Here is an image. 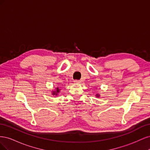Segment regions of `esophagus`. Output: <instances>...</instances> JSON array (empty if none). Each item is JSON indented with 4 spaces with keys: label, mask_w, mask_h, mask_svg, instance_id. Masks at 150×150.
I'll list each match as a JSON object with an SVG mask.
<instances>
[{
    "label": "esophagus",
    "mask_w": 150,
    "mask_h": 150,
    "mask_svg": "<svg viewBox=\"0 0 150 150\" xmlns=\"http://www.w3.org/2000/svg\"><path fill=\"white\" fill-rule=\"evenodd\" d=\"M74 83L76 84H81V81H79V80H74Z\"/></svg>",
    "instance_id": "obj_1"
}]
</instances>
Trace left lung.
Masks as SVG:
<instances>
[{"mask_svg": "<svg viewBox=\"0 0 150 150\" xmlns=\"http://www.w3.org/2000/svg\"><path fill=\"white\" fill-rule=\"evenodd\" d=\"M96 96H97V97H99V94H96Z\"/></svg>", "mask_w": 150, "mask_h": 150, "instance_id": "obj_1", "label": "left lung"}]
</instances>
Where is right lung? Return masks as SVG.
<instances>
[{
  "label": "right lung",
  "mask_w": 150,
  "mask_h": 150,
  "mask_svg": "<svg viewBox=\"0 0 150 150\" xmlns=\"http://www.w3.org/2000/svg\"><path fill=\"white\" fill-rule=\"evenodd\" d=\"M59 91L60 89H59V88H56V90L55 91H52V95H55V96H57V95L58 94V93H59Z\"/></svg>",
  "instance_id": "1"
}]
</instances>
